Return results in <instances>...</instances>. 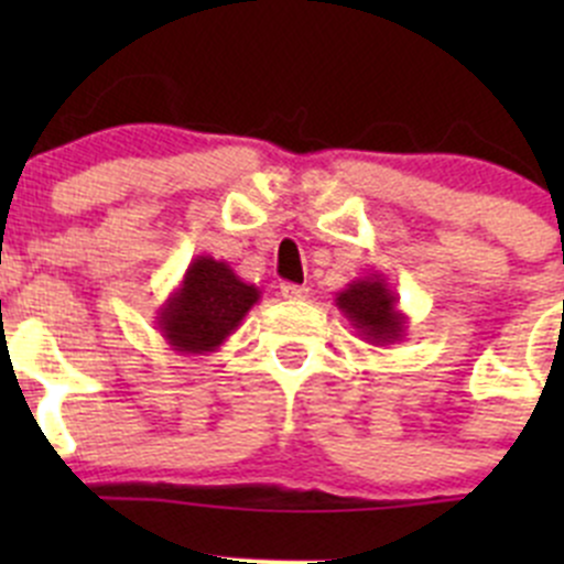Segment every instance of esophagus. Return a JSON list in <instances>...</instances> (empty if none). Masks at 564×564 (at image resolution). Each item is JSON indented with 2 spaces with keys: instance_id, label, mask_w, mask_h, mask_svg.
<instances>
[{
  "instance_id": "esophagus-1",
  "label": "esophagus",
  "mask_w": 564,
  "mask_h": 564,
  "mask_svg": "<svg viewBox=\"0 0 564 564\" xmlns=\"http://www.w3.org/2000/svg\"><path fill=\"white\" fill-rule=\"evenodd\" d=\"M311 289L308 286H300V283H281V294L286 300H305L308 297Z\"/></svg>"
}]
</instances>
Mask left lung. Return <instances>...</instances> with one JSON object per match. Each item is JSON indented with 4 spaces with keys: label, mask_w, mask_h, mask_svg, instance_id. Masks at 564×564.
I'll use <instances>...</instances> for the list:
<instances>
[{
    "label": "left lung",
    "mask_w": 564,
    "mask_h": 564,
    "mask_svg": "<svg viewBox=\"0 0 564 564\" xmlns=\"http://www.w3.org/2000/svg\"><path fill=\"white\" fill-rule=\"evenodd\" d=\"M335 305L366 344L390 346L406 338L409 318L398 308V294L382 272L351 281L335 294Z\"/></svg>",
    "instance_id": "1"
}]
</instances>
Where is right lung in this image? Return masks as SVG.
I'll use <instances>...</instances> for the list:
<instances>
[{
	"label": "right lung",
	"instance_id": "right-lung-1",
	"mask_svg": "<svg viewBox=\"0 0 564 564\" xmlns=\"http://www.w3.org/2000/svg\"><path fill=\"white\" fill-rule=\"evenodd\" d=\"M259 300V286L242 281L226 261L204 253L187 264L155 322L163 340L180 355H213Z\"/></svg>",
	"mask_w": 564,
	"mask_h": 564
}]
</instances>
